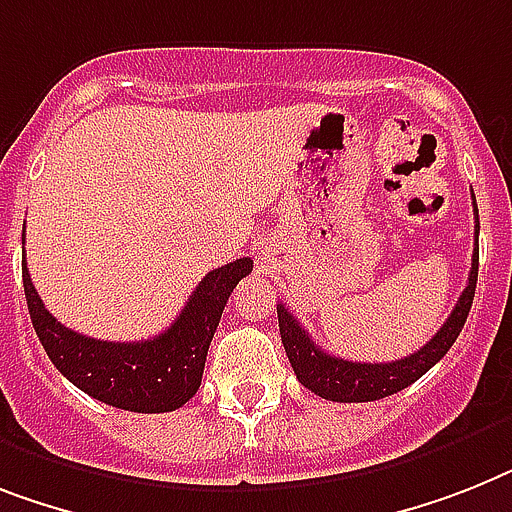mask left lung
<instances>
[{
    "instance_id": "1",
    "label": "left lung",
    "mask_w": 512,
    "mask_h": 512,
    "mask_svg": "<svg viewBox=\"0 0 512 512\" xmlns=\"http://www.w3.org/2000/svg\"><path fill=\"white\" fill-rule=\"evenodd\" d=\"M471 198H474L476 217V248L474 256H471L468 285L458 298V303H455L453 314L447 316V322L439 327L437 335L411 356L390 363H353L345 361V358L329 356L327 350L319 348L308 337L306 329L298 324V319L282 303L277 306L282 345H285L290 366H293L295 377L303 387H308L319 398L335 400V403H371V400L390 398L395 392L405 390L408 384L424 377L426 371L453 348L460 329L466 324L471 303H474L476 277H479V209H476V196Z\"/></svg>"
}]
</instances>
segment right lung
<instances>
[{"label": "right lung", "instance_id": "right-lung-1", "mask_svg": "<svg viewBox=\"0 0 512 512\" xmlns=\"http://www.w3.org/2000/svg\"><path fill=\"white\" fill-rule=\"evenodd\" d=\"M251 269V259H238L209 272L172 327L138 342L94 340L59 324L38 298L25 264L23 290L46 356L78 390L122 411L167 413L188 403L201 387L209 342L227 298Z\"/></svg>", "mask_w": 512, "mask_h": 512}]
</instances>
